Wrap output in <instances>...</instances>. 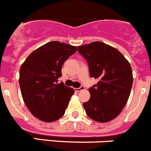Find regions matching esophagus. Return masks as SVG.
<instances>
[{
	"label": "esophagus",
	"instance_id": "34e87169",
	"mask_svg": "<svg viewBox=\"0 0 151 151\" xmlns=\"http://www.w3.org/2000/svg\"><path fill=\"white\" fill-rule=\"evenodd\" d=\"M74 89H75V91H76V92H78V91H84V90H85V87H84V86H81V87H80V88H74Z\"/></svg>",
	"mask_w": 151,
	"mask_h": 151
}]
</instances>
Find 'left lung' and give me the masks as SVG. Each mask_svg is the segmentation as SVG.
<instances>
[{
    "label": "left lung",
    "mask_w": 151,
    "mask_h": 151,
    "mask_svg": "<svg viewBox=\"0 0 151 151\" xmlns=\"http://www.w3.org/2000/svg\"><path fill=\"white\" fill-rule=\"evenodd\" d=\"M88 63L91 77L99 81L89 89L91 98L83 106L93 121L106 123L117 117L127 104L133 77L132 67L117 48L104 42L78 46Z\"/></svg>",
    "instance_id": "obj_1"
}]
</instances>
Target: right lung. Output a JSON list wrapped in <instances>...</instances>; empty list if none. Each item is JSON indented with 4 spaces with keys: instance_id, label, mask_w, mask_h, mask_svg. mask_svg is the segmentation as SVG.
<instances>
[{
    "instance_id": "obj_1",
    "label": "right lung",
    "mask_w": 151,
    "mask_h": 151,
    "mask_svg": "<svg viewBox=\"0 0 151 151\" xmlns=\"http://www.w3.org/2000/svg\"><path fill=\"white\" fill-rule=\"evenodd\" d=\"M77 47L52 41L37 48L22 64L19 85L24 103L35 117L53 122L64 114L75 91L58 83L63 63Z\"/></svg>"
}]
</instances>
